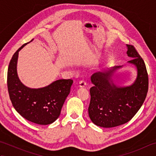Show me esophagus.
Returning a JSON list of instances; mask_svg holds the SVG:
<instances>
[{
	"instance_id": "obj_1",
	"label": "esophagus",
	"mask_w": 156,
	"mask_h": 156,
	"mask_svg": "<svg viewBox=\"0 0 156 156\" xmlns=\"http://www.w3.org/2000/svg\"><path fill=\"white\" fill-rule=\"evenodd\" d=\"M86 85H87V82H86L84 80H80V83H79V86H80V87H85Z\"/></svg>"
}]
</instances>
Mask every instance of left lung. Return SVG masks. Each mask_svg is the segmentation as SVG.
Here are the masks:
<instances>
[{"label": "left lung", "instance_id": "8db88e82", "mask_svg": "<svg viewBox=\"0 0 156 156\" xmlns=\"http://www.w3.org/2000/svg\"><path fill=\"white\" fill-rule=\"evenodd\" d=\"M129 63L137 69L136 80L130 87H117L111 76L116 66L107 72L94 73L91 76L88 115L96 125L109 128L125 124L133 118L143 105L148 91V74L144 59L133 45H127Z\"/></svg>", "mask_w": 156, "mask_h": 156}]
</instances>
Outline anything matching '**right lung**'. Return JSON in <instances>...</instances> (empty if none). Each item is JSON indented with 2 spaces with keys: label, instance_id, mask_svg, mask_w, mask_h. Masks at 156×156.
<instances>
[{
  "label": "right lung",
  "instance_id": "add662e5",
  "mask_svg": "<svg viewBox=\"0 0 156 156\" xmlns=\"http://www.w3.org/2000/svg\"><path fill=\"white\" fill-rule=\"evenodd\" d=\"M27 44L16 50L9 63L7 72L9 97L15 110L23 118L38 125H49L60 115L73 80L61 79L38 89L29 88L23 85L17 76L16 62L19 51Z\"/></svg>",
  "mask_w": 156,
  "mask_h": 156
}]
</instances>
